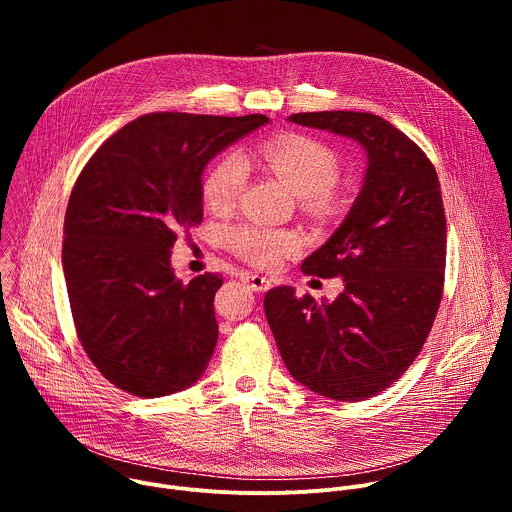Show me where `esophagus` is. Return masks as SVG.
Returning <instances> with one entry per match:
<instances>
[{
    "mask_svg": "<svg viewBox=\"0 0 512 512\" xmlns=\"http://www.w3.org/2000/svg\"><path fill=\"white\" fill-rule=\"evenodd\" d=\"M243 281L253 289V291H267L271 287V279L263 277L259 273H243Z\"/></svg>",
    "mask_w": 512,
    "mask_h": 512,
    "instance_id": "obj_1",
    "label": "esophagus"
}]
</instances>
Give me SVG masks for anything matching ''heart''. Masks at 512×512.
Listing matches in <instances>:
<instances>
[{
	"instance_id": "1",
	"label": "heart",
	"mask_w": 512,
	"mask_h": 512,
	"mask_svg": "<svg viewBox=\"0 0 512 512\" xmlns=\"http://www.w3.org/2000/svg\"><path fill=\"white\" fill-rule=\"evenodd\" d=\"M257 158L314 212L334 208L332 184L338 176V158L316 137L289 133L273 137L257 148ZM247 184V168L239 154L218 158L202 180V200L214 212H227ZM227 243L235 255L253 265H273L296 249L294 235L259 225H241L229 231Z\"/></svg>"
}]
</instances>
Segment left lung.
I'll return each instance as SVG.
<instances>
[{
  "instance_id": "obj_1",
  "label": "left lung",
  "mask_w": 512,
  "mask_h": 512,
  "mask_svg": "<svg viewBox=\"0 0 512 512\" xmlns=\"http://www.w3.org/2000/svg\"><path fill=\"white\" fill-rule=\"evenodd\" d=\"M289 121L362 145L369 166L334 235L306 275L342 277L334 302L269 289L265 316L289 375L336 401H362L411 367L444 291L446 212L433 164L403 131L373 113H296Z\"/></svg>"
}]
</instances>
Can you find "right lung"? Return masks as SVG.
Here are the masks:
<instances>
[{"label":"right lung","instance_id":"right-lung-1","mask_svg":"<svg viewBox=\"0 0 512 512\" xmlns=\"http://www.w3.org/2000/svg\"><path fill=\"white\" fill-rule=\"evenodd\" d=\"M265 115L150 113L113 133L83 168L64 216L72 320L99 373L154 399L194 385L218 340L223 277L190 283L170 265L180 231L202 223V172Z\"/></svg>","mask_w":512,"mask_h":512}]
</instances>
